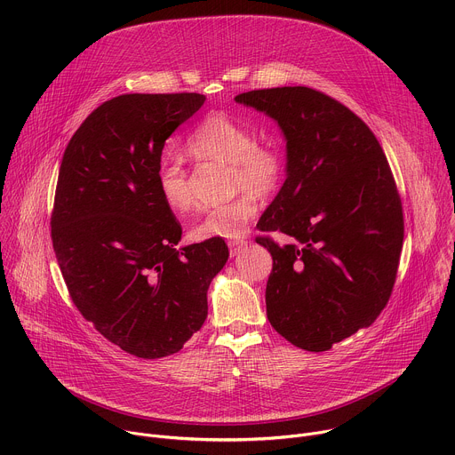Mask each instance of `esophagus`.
I'll return each mask as SVG.
<instances>
[{
	"mask_svg": "<svg viewBox=\"0 0 455 455\" xmlns=\"http://www.w3.org/2000/svg\"><path fill=\"white\" fill-rule=\"evenodd\" d=\"M246 243L248 241H244V239H234V241H228V248H230V255L234 257L235 253H239L244 246H246Z\"/></svg>",
	"mask_w": 455,
	"mask_h": 455,
	"instance_id": "1",
	"label": "esophagus"
}]
</instances>
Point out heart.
<instances>
[{
	"instance_id": "b5f03b06",
	"label": "heart",
	"mask_w": 455,
	"mask_h": 455,
	"mask_svg": "<svg viewBox=\"0 0 455 455\" xmlns=\"http://www.w3.org/2000/svg\"><path fill=\"white\" fill-rule=\"evenodd\" d=\"M185 149L190 156L228 165V190L232 200L211 209L192 228L194 239H237L255 218L257 198H270L281 188L286 176V158L277 146L257 144L251 127L227 113L205 116L188 135ZM160 196L165 205L185 214L194 207V198L183 167L164 162L156 174Z\"/></svg>"
}]
</instances>
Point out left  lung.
<instances>
[{"mask_svg": "<svg viewBox=\"0 0 455 455\" xmlns=\"http://www.w3.org/2000/svg\"><path fill=\"white\" fill-rule=\"evenodd\" d=\"M286 139V181L257 223L274 259L267 315L306 351L369 328L391 299L403 246V211L391 167L369 125L330 95L306 86L239 93Z\"/></svg>", "mask_w": 455, "mask_h": 455, "instance_id": "1", "label": "left lung"}]
</instances>
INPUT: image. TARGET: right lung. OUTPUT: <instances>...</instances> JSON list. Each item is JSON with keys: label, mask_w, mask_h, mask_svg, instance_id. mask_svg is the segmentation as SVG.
<instances>
[{"label": "right lung", "mask_w": 455, "mask_h": 455, "mask_svg": "<svg viewBox=\"0 0 455 455\" xmlns=\"http://www.w3.org/2000/svg\"><path fill=\"white\" fill-rule=\"evenodd\" d=\"M200 93H127L100 104L62 155L52 243L68 293L95 330L139 358L178 353L204 326L223 239L176 248L181 225L156 174Z\"/></svg>", "instance_id": "right-lung-1"}]
</instances>
